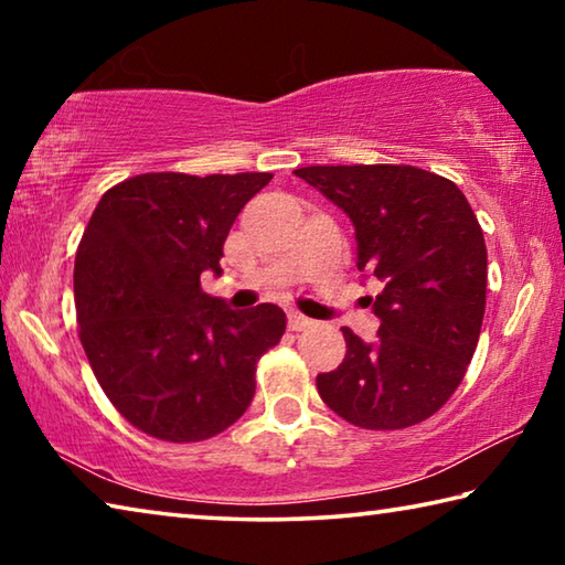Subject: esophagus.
<instances>
[{
  "mask_svg": "<svg viewBox=\"0 0 565 565\" xmlns=\"http://www.w3.org/2000/svg\"><path fill=\"white\" fill-rule=\"evenodd\" d=\"M309 327H313V321L309 317H303V313H299V311H289V329L291 331H303Z\"/></svg>",
  "mask_w": 565,
  "mask_h": 565,
  "instance_id": "1",
  "label": "esophagus"
}]
</instances>
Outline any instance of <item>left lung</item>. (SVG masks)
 <instances>
[{
    "label": "left lung",
    "mask_w": 565,
    "mask_h": 565,
    "mask_svg": "<svg viewBox=\"0 0 565 565\" xmlns=\"http://www.w3.org/2000/svg\"><path fill=\"white\" fill-rule=\"evenodd\" d=\"M356 228L359 271L376 276V341L343 327L347 356L317 376L333 414L371 431L434 416L466 376L486 311L489 256L463 191L406 164L294 171Z\"/></svg>",
    "instance_id": "8db88e82"
}]
</instances>
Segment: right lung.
<instances>
[{
    "label": "right lung",
    "mask_w": 565,
    "mask_h": 565,
    "mask_svg": "<svg viewBox=\"0 0 565 565\" xmlns=\"http://www.w3.org/2000/svg\"><path fill=\"white\" fill-rule=\"evenodd\" d=\"M274 174H139L99 199L74 259L79 339L134 428L194 444L244 416L256 363L281 341L274 303L234 311L202 291L228 228Z\"/></svg>",
    "instance_id": "add662e5"
}]
</instances>
